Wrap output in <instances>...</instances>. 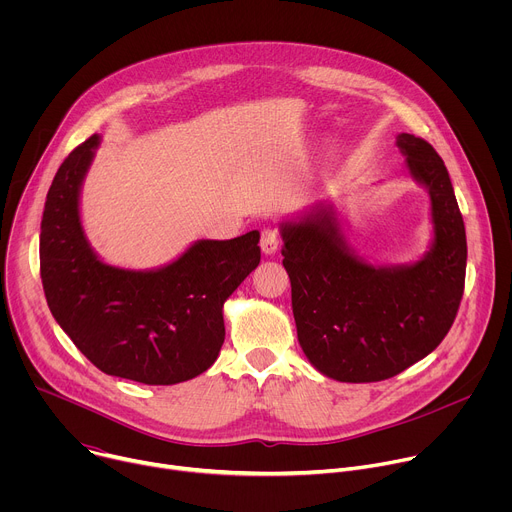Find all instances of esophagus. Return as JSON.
<instances>
[{"instance_id":"1","label":"esophagus","mask_w":512,"mask_h":512,"mask_svg":"<svg viewBox=\"0 0 512 512\" xmlns=\"http://www.w3.org/2000/svg\"><path fill=\"white\" fill-rule=\"evenodd\" d=\"M261 249L265 255H273L279 247V227L277 225H265L261 229Z\"/></svg>"}]
</instances>
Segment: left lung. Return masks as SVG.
<instances>
[{
  "label": "left lung",
  "instance_id": "obj_1",
  "mask_svg": "<svg viewBox=\"0 0 512 512\" xmlns=\"http://www.w3.org/2000/svg\"><path fill=\"white\" fill-rule=\"evenodd\" d=\"M397 145L431 194L435 241L425 259L401 269L362 263L324 210L281 231L298 340L320 373L342 383L409 369L446 338L464 296L466 229L444 160L409 133Z\"/></svg>",
  "mask_w": 512,
  "mask_h": 512
}]
</instances>
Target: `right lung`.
Listing matches in <instances>:
<instances>
[{
	"instance_id": "obj_1",
	"label": "right lung",
	"mask_w": 512,
	"mask_h": 512,
	"mask_svg": "<svg viewBox=\"0 0 512 512\" xmlns=\"http://www.w3.org/2000/svg\"><path fill=\"white\" fill-rule=\"evenodd\" d=\"M99 137L60 164L40 227L48 308L75 346L111 377L176 385L204 373L225 342L223 304L259 265V233L200 241L158 271L101 263L79 221V190Z\"/></svg>"
}]
</instances>
